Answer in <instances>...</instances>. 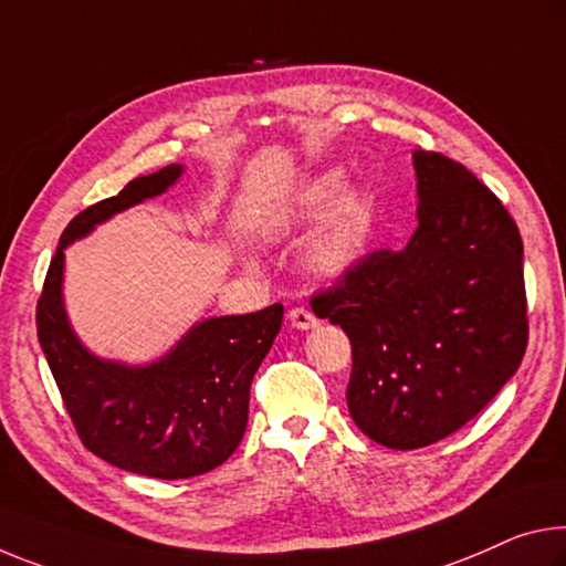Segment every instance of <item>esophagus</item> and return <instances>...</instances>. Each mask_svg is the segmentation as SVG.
Segmentation results:
<instances>
[{
  "label": "esophagus",
  "instance_id": "34e87169",
  "mask_svg": "<svg viewBox=\"0 0 566 566\" xmlns=\"http://www.w3.org/2000/svg\"><path fill=\"white\" fill-rule=\"evenodd\" d=\"M290 322H292V327H297V329H312V327L319 325V319L304 307H292L290 310Z\"/></svg>",
  "mask_w": 566,
  "mask_h": 566
}]
</instances>
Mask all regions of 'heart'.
<instances>
[{"label":"heart","instance_id":"b5f03b06","mask_svg":"<svg viewBox=\"0 0 566 566\" xmlns=\"http://www.w3.org/2000/svg\"><path fill=\"white\" fill-rule=\"evenodd\" d=\"M343 186L345 176L339 170H327V174L317 176L297 196V217L319 219L343 191ZM367 229H370V201L365 199V193L349 191L340 196V201L325 221V229L312 244V262L325 272H339V269L353 264L355 256L363 251Z\"/></svg>","mask_w":566,"mask_h":566}]
</instances>
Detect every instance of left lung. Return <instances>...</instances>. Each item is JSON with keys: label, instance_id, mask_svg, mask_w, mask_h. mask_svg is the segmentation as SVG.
<instances>
[{"label": "left lung", "instance_id": "obj_1", "mask_svg": "<svg viewBox=\"0 0 566 566\" xmlns=\"http://www.w3.org/2000/svg\"><path fill=\"white\" fill-rule=\"evenodd\" d=\"M418 229L317 294L353 345L349 416L375 443L423 448L469 423L528 343L516 221L469 168L416 150Z\"/></svg>", "mask_w": 566, "mask_h": 566}]
</instances>
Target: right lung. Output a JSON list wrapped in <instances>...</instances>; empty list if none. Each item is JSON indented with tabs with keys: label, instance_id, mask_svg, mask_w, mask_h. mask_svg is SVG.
I'll use <instances>...</instances> for the list:
<instances>
[{
	"label": "right lung",
	"instance_id": "right-lung-1",
	"mask_svg": "<svg viewBox=\"0 0 566 566\" xmlns=\"http://www.w3.org/2000/svg\"><path fill=\"white\" fill-rule=\"evenodd\" d=\"M181 176L170 164L133 178L118 196L80 211L62 231L38 300V337L80 441L103 461L150 479H191L237 451L254 373L282 327V304L211 317L146 367L101 360L80 345L62 307L65 247L95 223L164 193Z\"/></svg>",
	"mask_w": 566,
	"mask_h": 566
}]
</instances>
